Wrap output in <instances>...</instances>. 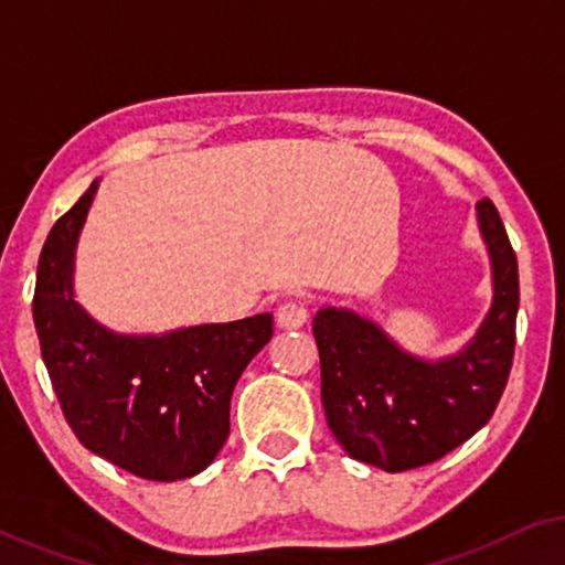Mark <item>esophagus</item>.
<instances>
[{"instance_id": "1", "label": "esophagus", "mask_w": 565, "mask_h": 565, "mask_svg": "<svg viewBox=\"0 0 565 565\" xmlns=\"http://www.w3.org/2000/svg\"><path fill=\"white\" fill-rule=\"evenodd\" d=\"M277 327L280 329H300L308 321V308L300 300H285L275 313Z\"/></svg>"}]
</instances>
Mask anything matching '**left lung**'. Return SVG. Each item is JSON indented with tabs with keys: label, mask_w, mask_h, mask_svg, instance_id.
<instances>
[{
	"label": "left lung",
	"mask_w": 565,
	"mask_h": 565,
	"mask_svg": "<svg viewBox=\"0 0 565 565\" xmlns=\"http://www.w3.org/2000/svg\"><path fill=\"white\" fill-rule=\"evenodd\" d=\"M491 262V306L458 352L427 360L350 308L313 316L321 401L331 435L350 458L388 473L429 466L491 419L514 358L520 275L489 198L476 203Z\"/></svg>",
	"instance_id": "obj_1"
}]
</instances>
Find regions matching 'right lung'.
<instances>
[{"label":"right lung","instance_id":"add662e5","mask_svg":"<svg viewBox=\"0 0 565 565\" xmlns=\"http://www.w3.org/2000/svg\"><path fill=\"white\" fill-rule=\"evenodd\" d=\"M99 180L61 215L38 259L33 321L53 391L79 443L146 481H182L228 439L236 381L273 339V313L120 334L74 292L76 244Z\"/></svg>","mask_w":565,"mask_h":565}]
</instances>
